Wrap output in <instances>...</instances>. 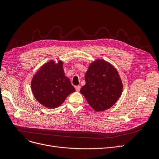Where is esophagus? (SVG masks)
Segmentation results:
<instances>
[{
  "label": "esophagus",
  "mask_w": 159,
  "mask_h": 159,
  "mask_svg": "<svg viewBox=\"0 0 159 159\" xmlns=\"http://www.w3.org/2000/svg\"><path fill=\"white\" fill-rule=\"evenodd\" d=\"M75 87L76 91H77V92H79V91H80V85H77V86H75Z\"/></svg>",
  "instance_id": "obj_1"
}]
</instances>
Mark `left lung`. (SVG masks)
<instances>
[{
    "mask_svg": "<svg viewBox=\"0 0 159 159\" xmlns=\"http://www.w3.org/2000/svg\"><path fill=\"white\" fill-rule=\"evenodd\" d=\"M85 80V85L80 92L97 112L109 109L121 95L123 84L118 71L102 59L96 60L89 65Z\"/></svg>",
    "mask_w": 159,
    "mask_h": 159,
    "instance_id": "8db88e82",
    "label": "left lung"
}]
</instances>
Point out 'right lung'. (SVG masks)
<instances>
[{"label": "right lung", "mask_w": 159, "mask_h": 159, "mask_svg": "<svg viewBox=\"0 0 159 159\" xmlns=\"http://www.w3.org/2000/svg\"><path fill=\"white\" fill-rule=\"evenodd\" d=\"M63 61L51 60L44 64L34 75L31 90L36 99L43 106L54 109L60 106L75 91L70 79L65 75Z\"/></svg>", "instance_id": "1"}]
</instances>
